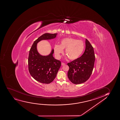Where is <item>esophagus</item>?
<instances>
[{"label": "esophagus", "instance_id": "esophagus-1", "mask_svg": "<svg viewBox=\"0 0 120 120\" xmlns=\"http://www.w3.org/2000/svg\"><path fill=\"white\" fill-rule=\"evenodd\" d=\"M65 64H66L63 63V62H62V63H61V65L62 66H64V65H65Z\"/></svg>", "mask_w": 120, "mask_h": 120}]
</instances>
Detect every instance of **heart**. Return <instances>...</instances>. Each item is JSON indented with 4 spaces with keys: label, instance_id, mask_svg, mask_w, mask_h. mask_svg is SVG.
Wrapping results in <instances>:
<instances>
[{
    "label": "heart",
    "instance_id": "1",
    "mask_svg": "<svg viewBox=\"0 0 120 120\" xmlns=\"http://www.w3.org/2000/svg\"><path fill=\"white\" fill-rule=\"evenodd\" d=\"M84 44L82 41L73 38H65L61 41L60 44H56L54 49L56 56L58 58L61 57V54L65 49V53L71 60L79 58L82 53Z\"/></svg>",
    "mask_w": 120,
    "mask_h": 120
}]
</instances>
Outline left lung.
Segmentation results:
<instances>
[{
	"label": "left lung",
	"mask_w": 120,
	"mask_h": 120,
	"mask_svg": "<svg viewBox=\"0 0 120 120\" xmlns=\"http://www.w3.org/2000/svg\"><path fill=\"white\" fill-rule=\"evenodd\" d=\"M85 44V50L81 56L67 64L69 67L68 77L74 84L86 81L94 68L95 60L94 48L87 39H86Z\"/></svg>",
	"instance_id": "1"
}]
</instances>
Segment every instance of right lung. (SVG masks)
Segmentation results:
<instances>
[{"label": "right lung", "mask_w": 120, "mask_h": 120, "mask_svg": "<svg viewBox=\"0 0 120 120\" xmlns=\"http://www.w3.org/2000/svg\"><path fill=\"white\" fill-rule=\"evenodd\" d=\"M57 33H45L35 40L29 51L28 65L29 72L35 80L40 83L49 84L56 76L61 63L53 56L54 50L48 56H42L37 49L38 42L42 40H48L56 37Z\"/></svg>", "instance_id": "add662e5"}]
</instances>
